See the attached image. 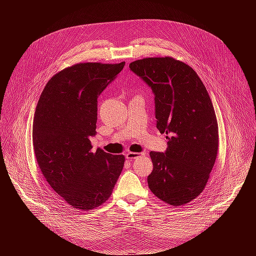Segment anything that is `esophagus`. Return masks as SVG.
I'll return each instance as SVG.
<instances>
[{
  "instance_id": "1",
  "label": "esophagus",
  "mask_w": 256,
  "mask_h": 256,
  "mask_svg": "<svg viewBox=\"0 0 256 256\" xmlns=\"http://www.w3.org/2000/svg\"><path fill=\"white\" fill-rule=\"evenodd\" d=\"M141 156H142V154H138V152H128L126 154V158L128 160H135V158H139Z\"/></svg>"
}]
</instances>
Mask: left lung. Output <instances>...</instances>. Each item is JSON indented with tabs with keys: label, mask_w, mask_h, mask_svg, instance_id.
<instances>
[{
	"label": "left lung",
	"mask_w": 256,
	"mask_h": 256,
	"mask_svg": "<svg viewBox=\"0 0 256 256\" xmlns=\"http://www.w3.org/2000/svg\"><path fill=\"white\" fill-rule=\"evenodd\" d=\"M130 70L154 96L156 128L166 134L167 150L150 152V191L171 206L195 199L210 178L218 152V124L208 90L193 68L170 57L145 58Z\"/></svg>",
	"instance_id": "8db88e82"
}]
</instances>
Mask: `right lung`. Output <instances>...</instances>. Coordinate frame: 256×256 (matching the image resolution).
<instances>
[{"label":"right lung","mask_w":256,"mask_h":256,"mask_svg":"<svg viewBox=\"0 0 256 256\" xmlns=\"http://www.w3.org/2000/svg\"><path fill=\"white\" fill-rule=\"evenodd\" d=\"M118 64L80 63L54 76L36 106L33 146L46 182L74 208L89 210L112 194L124 156L96 150L98 98L124 70Z\"/></svg>","instance_id":"add662e5"}]
</instances>
